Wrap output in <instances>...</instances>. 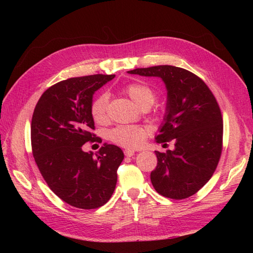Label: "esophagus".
I'll use <instances>...</instances> for the list:
<instances>
[{
    "mask_svg": "<svg viewBox=\"0 0 253 253\" xmlns=\"http://www.w3.org/2000/svg\"><path fill=\"white\" fill-rule=\"evenodd\" d=\"M124 153H125L126 157L130 158V157H132L133 154H135V150H131V149H126L125 151H124Z\"/></svg>",
    "mask_w": 253,
    "mask_h": 253,
    "instance_id": "esophagus-1",
    "label": "esophagus"
}]
</instances>
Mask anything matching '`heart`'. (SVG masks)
I'll list each match as a JSON object with an SVG mask.
<instances>
[{"label": "heart", "mask_w": 253, "mask_h": 253, "mask_svg": "<svg viewBox=\"0 0 253 253\" xmlns=\"http://www.w3.org/2000/svg\"><path fill=\"white\" fill-rule=\"evenodd\" d=\"M124 92L139 107L151 106L155 100L154 90L146 84H129L124 87ZM107 101H109V98L103 93L95 96L91 103V116L96 123H102L106 120ZM147 136L148 130L146 128L133 125L118 126L110 131L111 140L125 148H137L141 146Z\"/></svg>", "instance_id": "b5f03b06"}]
</instances>
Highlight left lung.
Instances as JSON below:
<instances>
[{
	"mask_svg": "<svg viewBox=\"0 0 253 253\" xmlns=\"http://www.w3.org/2000/svg\"><path fill=\"white\" fill-rule=\"evenodd\" d=\"M127 73L159 77L168 91L155 140H174L175 149L155 151L158 165L150 176L154 189L175 200L195 195L212 177L222 153L223 120L215 98L202 79L180 67L160 65Z\"/></svg>",
	"mask_w": 253,
	"mask_h": 253,
	"instance_id": "1",
	"label": "left lung"
}]
</instances>
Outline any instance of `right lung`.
I'll list each match as a JSON object with an SVG mask.
<instances>
[{
	"mask_svg": "<svg viewBox=\"0 0 253 253\" xmlns=\"http://www.w3.org/2000/svg\"><path fill=\"white\" fill-rule=\"evenodd\" d=\"M114 77L98 74L57 83L41 95L32 115L31 146L38 169L50 189L75 208H100L115 190L122 149L104 143L95 157L83 150L95 139L90 112L93 94Z\"/></svg>",
	"mask_w": 253,
	"mask_h": 253,
	"instance_id": "right-lung-1",
	"label": "right lung"
}]
</instances>
